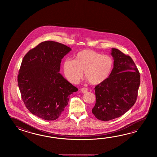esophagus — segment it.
Here are the masks:
<instances>
[{
  "mask_svg": "<svg viewBox=\"0 0 157 157\" xmlns=\"http://www.w3.org/2000/svg\"><path fill=\"white\" fill-rule=\"evenodd\" d=\"M81 92H82V93H85L87 92L88 90H87V89H86V88L83 87V88L81 89Z\"/></svg>",
  "mask_w": 157,
  "mask_h": 157,
  "instance_id": "34e87169",
  "label": "esophagus"
}]
</instances>
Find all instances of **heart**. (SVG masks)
<instances>
[{"label": "heart", "mask_w": 157, "mask_h": 157, "mask_svg": "<svg viewBox=\"0 0 157 157\" xmlns=\"http://www.w3.org/2000/svg\"><path fill=\"white\" fill-rule=\"evenodd\" d=\"M113 59L109 56L86 49L79 52L75 60L67 59L64 62V73L72 83L77 82L82 76L91 84L101 83L109 76L113 67Z\"/></svg>", "instance_id": "heart-1"}]
</instances>
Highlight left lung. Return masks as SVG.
<instances>
[{
  "label": "left lung",
  "mask_w": 157,
  "mask_h": 157,
  "mask_svg": "<svg viewBox=\"0 0 157 157\" xmlns=\"http://www.w3.org/2000/svg\"><path fill=\"white\" fill-rule=\"evenodd\" d=\"M114 67L109 76L95 87L96 102L92 113L97 119L108 121L126 113L136 101L140 72L132 59L113 48Z\"/></svg>",
  "instance_id": "1"
}]
</instances>
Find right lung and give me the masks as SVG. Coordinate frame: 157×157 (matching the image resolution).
I'll return each instance as SVG.
<instances>
[{
  "label": "right lung",
  "instance_id": "obj_1",
  "mask_svg": "<svg viewBox=\"0 0 157 157\" xmlns=\"http://www.w3.org/2000/svg\"><path fill=\"white\" fill-rule=\"evenodd\" d=\"M70 48L54 41H46L24 56L17 77L21 98L31 113L45 120L60 117L69 95L76 87L59 74L62 59Z\"/></svg>",
  "mask_w": 157,
  "mask_h": 157
}]
</instances>
